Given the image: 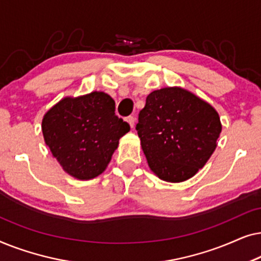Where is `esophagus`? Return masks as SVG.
<instances>
[{
	"label": "esophagus",
	"mask_w": 261,
	"mask_h": 261,
	"mask_svg": "<svg viewBox=\"0 0 261 261\" xmlns=\"http://www.w3.org/2000/svg\"><path fill=\"white\" fill-rule=\"evenodd\" d=\"M126 121H127L128 123H129L130 128H133V127H134V123H135V119H134V116H128L127 119H126Z\"/></svg>",
	"instance_id": "1"
}]
</instances>
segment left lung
Instances as JSON below:
<instances>
[{"instance_id": "obj_1", "label": "left lung", "mask_w": 261, "mask_h": 261, "mask_svg": "<svg viewBox=\"0 0 261 261\" xmlns=\"http://www.w3.org/2000/svg\"><path fill=\"white\" fill-rule=\"evenodd\" d=\"M141 148L156 177L190 179L215 151L222 124L213 106L180 87L152 91L137 123Z\"/></svg>"}]
</instances>
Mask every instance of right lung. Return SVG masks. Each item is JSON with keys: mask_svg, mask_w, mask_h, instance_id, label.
Segmentation results:
<instances>
[{"mask_svg": "<svg viewBox=\"0 0 261 261\" xmlns=\"http://www.w3.org/2000/svg\"><path fill=\"white\" fill-rule=\"evenodd\" d=\"M42 135L62 169L80 180L103 173L129 124L115 115V102L103 91L66 96L42 117Z\"/></svg>", "mask_w": 261, "mask_h": 261, "instance_id": "obj_1", "label": "right lung"}]
</instances>
